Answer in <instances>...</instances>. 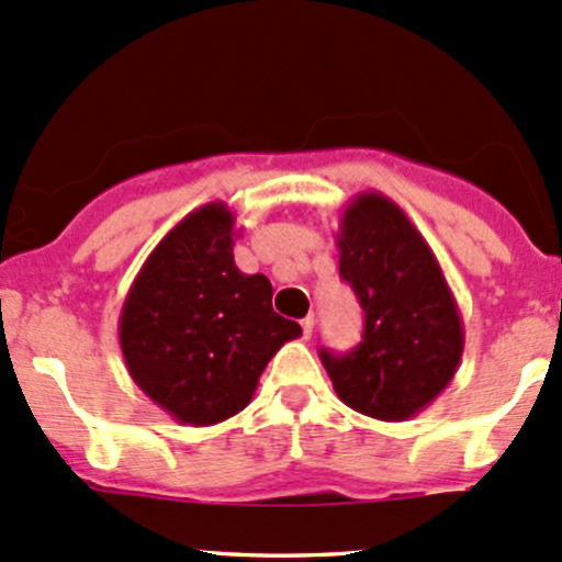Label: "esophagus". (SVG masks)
Listing matches in <instances>:
<instances>
[{
    "instance_id": "34e87169",
    "label": "esophagus",
    "mask_w": 562,
    "mask_h": 562,
    "mask_svg": "<svg viewBox=\"0 0 562 562\" xmlns=\"http://www.w3.org/2000/svg\"><path fill=\"white\" fill-rule=\"evenodd\" d=\"M301 328H304V338L312 336V330H314V317H312V314H306V317L301 319Z\"/></svg>"
}]
</instances>
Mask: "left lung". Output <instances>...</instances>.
<instances>
[{"label":"left lung","instance_id":"1","mask_svg":"<svg viewBox=\"0 0 562 562\" xmlns=\"http://www.w3.org/2000/svg\"><path fill=\"white\" fill-rule=\"evenodd\" d=\"M338 271L366 312L349 355L319 351L338 400L379 422H405L453 381L464 323L440 261L381 191H360L336 234Z\"/></svg>","mask_w":562,"mask_h":562}]
</instances>
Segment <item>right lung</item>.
Instances as JSON below:
<instances>
[{
	"label": "right lung",
	"instance_id": "right-lung-1",
	"mask_svg": "<svg viewBox=\"0 0 562 562\" xmlns=\"http://www.w3.org/2000/svg\"><path fill=\"white\" fill-rule=\"evenodd\" d=\"M234 213L207 202L149 252L120 312L131 379L168 416L211 427L239 413L301 325L271 310V282L234 263Z\"/></svg>",
	"mask_w": 562,
	"mask_h": 562
}]
</instances>
